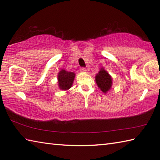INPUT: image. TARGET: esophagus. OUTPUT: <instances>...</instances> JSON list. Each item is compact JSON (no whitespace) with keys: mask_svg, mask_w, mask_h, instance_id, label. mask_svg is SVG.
<instances>
[{"mask_svg":"<svg viewBox=\"0 0 160 160\" xmlns=\"http://www.w3.org/2000/svg\"><path fill=\"white\" fill-rule=\"evenodd\" d=\"M80 71H82V72H84V73L87 72V69H85V68H84V67H82V68H81V69H80Z\"/></svg>","mask_w":160,"mask_h":160,"instance_id":"1","label":"esophagus"}]
</instances>
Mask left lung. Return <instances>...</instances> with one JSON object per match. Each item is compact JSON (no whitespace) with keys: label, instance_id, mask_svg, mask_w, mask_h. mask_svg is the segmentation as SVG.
Segmentation results:
<instances>
[{"label":"left lung","instance_id":"1","mask_svg":"<svg viewBox=\"0 0 160 160\" xmlns=\"http://www.w3.org/2000/svg\"><path fill=\"white\" fill-rule=\"evenodd\" d=\"M96 82L99 89L104 93H107L112 87V78L104 68H101L96 74Z\"/></svg>","mask_w":160,"mask_h":160}]
</instances>
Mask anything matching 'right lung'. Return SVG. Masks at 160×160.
I'll use <instances>...</instances> for the list:
<instances>
[{"label":"right lung","mask_w":160,"mask_h":160,"mask_svg":"<svg viewBox=\"0 0 160 160\" xmlns=\"http://www.w3.org/2000/svg\"><path fill=\"white\" fill-rule=\"evenodd\" d=\"M76 74L64 69H61L58 75V87L61 90L66 91L72 87Z\"/></svg>","instance_id":"obj_1"}]
</instances>
